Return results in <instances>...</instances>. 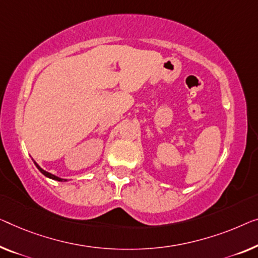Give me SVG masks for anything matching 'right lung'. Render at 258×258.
<instances>
[{"label":"right lung","instance_id":"obj_1","mask_svg":"<svg viewBox=\"0 0 258 258\" xmlns=\"http://www.w3.org/2000/svg\"><path fill=\"white\" fill-rule=\"evenodd\" d=\"M33 162H34V164H36V167L38 168V170H39V171L41 172V174H43L44 176H46V177H48V178H51V179H54V180H57V182H67V179L60 178V177H57V176L51 174V172H48V171L44 170L43 168H40V167H39V164H38V163L36 162V161H33Z\"/></svg>","mask_w":258,"mask_h":258}]
</instances>
